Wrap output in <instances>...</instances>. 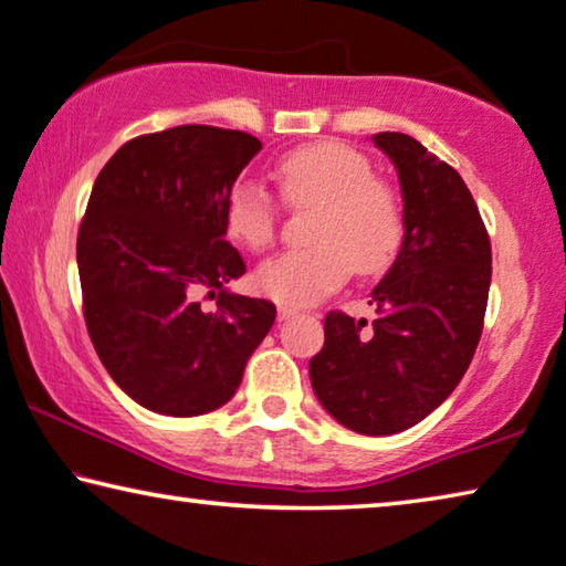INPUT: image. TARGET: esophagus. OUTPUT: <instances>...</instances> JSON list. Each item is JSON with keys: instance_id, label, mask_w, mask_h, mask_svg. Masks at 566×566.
I'll return each mask as SVG.
<instances>
[{"instance_id": "obj_1", "label": "esophagus", "mask_w": 566, "mask_h": 566, "mask_svg": "<svg viewBox=\"0 0 566 566\" xmlns=\"http://www.w3.org/2000/svg\"><path fill=\"white\" fill-rule=\"evenodd\" d=\"M276 315H280V319H290V317H294V315H297V310H294V307H286V305H282L280 310H276Z\"/></svg>"}]
</instances>
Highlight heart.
Instances as JSON below:
<instances>
[{
  "label": "heart",
  "mask_w": 566,
  "mask_h": 566,
  "mask_svg": "<svg viewBox=\"0 0 566 566\" xmlns=\"http://www.w3.org/2000/svg\"><path fill=\"white\" fill-rule=\"evenodd\" d=\"M282 196L294 208L319 206L310 229L315 247L282 251L256 269L261 294L292 307L315 305L350 272L378 274L403 241L401 202L378 182L366 155L343 142L323 139L286 151L276 163ZM280 202L259 182L241 180L223 202L226 233L249 251L274 241Z\"/></svg>",
  "instance_id": "obj_1"
}]
</instances>
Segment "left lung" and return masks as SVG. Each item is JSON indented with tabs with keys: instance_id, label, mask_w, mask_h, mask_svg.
Wrapping results in <instances>:
<instances>
[{
	"instance_id": "obj_1",
	"label": "left lung",
	"mask_w": 566,
	"mask_h": 566,
	"mask_svg": "<svg viewBox=\"0 0 566 566\" xmlns=\"http://www.w3.org/2000/svg\"><path fill=\"white\" fill-rule=\"evenodd\" d=\"M399 172L403 241L370 292L378 317H325L310 381L327 415L384 437L419 424L454 391L478 348L491 290V239L458 170L399 132L374 134Z\"/></svg>"
}]
</instances>
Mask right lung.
I'll return each instance as SVG.
<instances>
[{
	"label": "right lung",
	"mask_w": 566,
	"mask_h": 566,
	"mask_svg": "<svg viewBox=\"0 0 566 566\" xmlns=\"http://www.w3.org/2000/svg\"><path fill=\"white\" fill-rule=\"evenodd\" d=\"M259 149L243 132L175 126L126 142L91 190L75 249L88 335L116 386L157 415L223 407L274 325L272 302L226 286L247 264L223 202Z\"/></svg>",
	"instance_id": "right-lung-1"
}]
</instances>
